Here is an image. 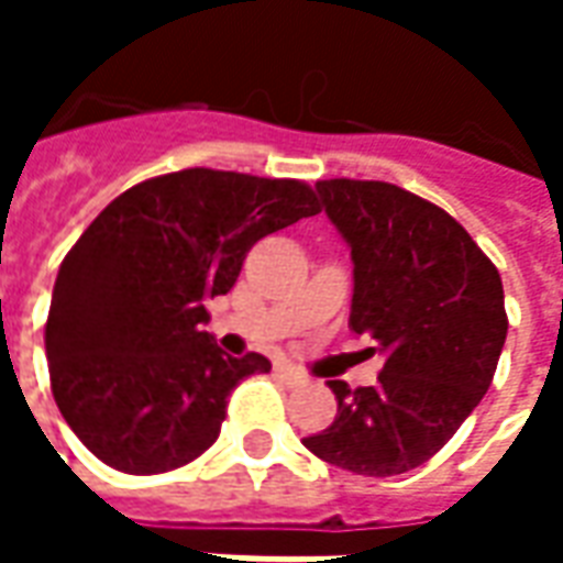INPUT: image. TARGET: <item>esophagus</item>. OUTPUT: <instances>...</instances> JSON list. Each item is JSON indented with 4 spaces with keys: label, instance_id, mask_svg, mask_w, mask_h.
Listing matches in <instances>:
<instances>
[{
    "label": "esophagus",
    "instance_id": "34e87169",
    "mask_svg": "<svg viewBox=\"0 0 563 563\" xmlns=\"http://www.w3.org/2000/svg\"><path fill=\"white\" fill-rule=\"evenodd\" d=\"M277 374H280V377L286 379V383H289V386H305V383H307L305 374H301V371H298V367H292V365H283V367H277Z\"/></svg>",
    "mask_w": 563,
    "mask_h": 563
}]
</instances>
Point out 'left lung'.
Returning a JSON list of instances; mask_svg holds the SVG:
<instances>
[{
	"label": "left lung",
	"instance_id": "8db88e82",
	"mask_svg": "<svg viewBox=\"0 0 563 563\" xmlns=\"http://www.w3.org/2000/svg\"><path fill=\"white\" fill-rule=\"evenodd\" d=\"M319 210L353 256L350 329L386 365L329 386L334 422L305 446L362 476H395L446 446L492 386L507 341L500 274L446 210L383 180H319Z\"/></svg>",
	"mask_w": 563,
	"mask_h": 563
}]
</instances>
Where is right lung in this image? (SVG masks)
Wrapping results in <instances>:
<instances>
[{"mask_svg":"<svg viewBox=\"0 0 563 563\" xmlns=\"http://www.w3.org/2000/svg\"><path fill=\"white\" fill-rule=\"evenodd\" d=\"M319 213L301 180L184 168L132 186L59 265L44 325L51 389L80 443L135 476L198 459L232 389L265 355H225L208 298L238 280L250 246Z\"/></svg>","mask_w":563,"mask_h":563,"instance_id":"obj_1","label":"right lung"}]
</instances>
